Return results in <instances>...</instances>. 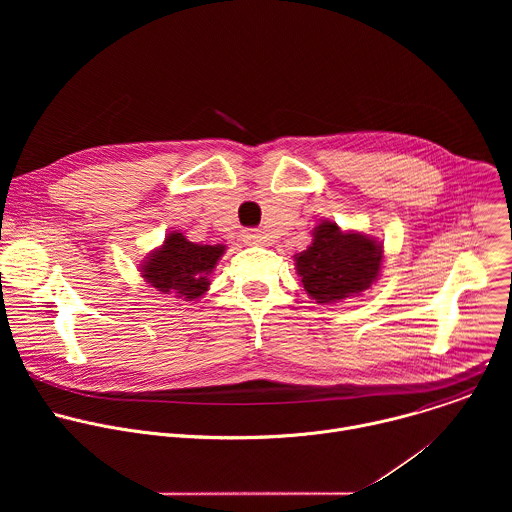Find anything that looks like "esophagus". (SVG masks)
<instances>
[{
    "instance_id": "1",
    "label": "esophagus",
    "mask_w": 512,
    "mask_h": 512,
    "mask_svg": "<svg viewBox=\"0 0 512 512\" xmlns=\"http://www.w3.org/2000/svg\"><path fill=\"white\" fill-rule=\"evenodd\" d=\"M261 231H255V229H247L245 233H243V241L247 243V245H257V243H261Z\"/></svg>"
}]
</instances>
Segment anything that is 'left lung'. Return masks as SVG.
Masks as SVG:
<instances>
[{
    "label": "left lung",
    "instance_id": "obj_1",
    "mask_svg": "<svg viewBox=\"0 0 512 512\" xmlns=\"http://www.w3.org/2000/svg\"><path fill=\"white\" fill-rule=\"evenodd\" d=\"M383 245L369 235L342 233L336 223L314 229L312 245L296 255L304 289L318 304L346 300L379 277Z\"/></svg>",
    "mask_w": 512,
    "mask_h": 512
}]
</instances>
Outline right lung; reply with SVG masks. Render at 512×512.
<instances>
[{
    "mask_svg": "<svg viewBox=\"0 0 512 512\" xmlns=\"http://www.w3.org/2000/svg\"><path fill=\"white\" fill-rule=\"evenodd\" d=\"M225 245L190 243L182 233H170L141 265V277L162 294H176L184 300H198L208 289V275L223 257Z\"/></svg>",
    "mask_w": 512,
    "mask_h": 512,
    "instance_id": "obj_1",
    "label": "right lung"
}]
</instances>
